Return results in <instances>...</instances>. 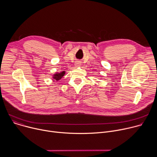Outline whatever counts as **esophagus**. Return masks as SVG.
Returning a JSON list of instances; mask_svg holds the SVG:
<instances>
[{"label":"esophagus","instance_id":"1","mask_svg":"<svg viewBox=\"0 0 157 157\" xmlns=\"http://www.w3.org/2000/svg\"><path fill=\"white\" fill-rule=\"evenodd\" d=\"M80 65H81V62H79V61H76V63H75L76 66L79 67V66H80Z\"/></svg>","mask_w":157,"mask_h":157}]
</instances>
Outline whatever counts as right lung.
Masks as SVG:
<instances>
[{
    "label": "right lung",
    "instance_id": "right-lung-1",
    "mask_svg": "<svg viewBox=\"0 0 157 157\" xmlns=\"http://www.w3.org/2000/svg\"><path fill=\"white\" fill-rule=\"evenodd\" d=\"M64 75H65V71H61L59 73H56L53 76V79H55V80H56V81L60 80L64 76Z\"/></svg>",
    "mask_w": 157,
    "mask_h": 157
}]
</instances>
